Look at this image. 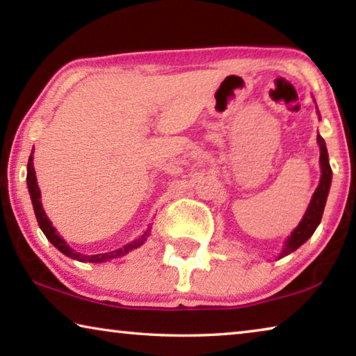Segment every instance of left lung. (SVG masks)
<instances>
[{"mask_svg": "<svg viewBox=\"0 0 356 356\" xmlns=\"http://www.w3.org/2000/svg\"><path fill=\"white\" fill-rule=\"evenodd\" d=\"M317 143H318V147H321V160H318L321 161V170H322L321 182H318V186L316 188L314 195H312V200L309 202L308 210L305 212L303 220L300 221V225L295 227L293 232L287 237L278 259L291 254V252L300 248V246L303 245L306 240L312 236V234H314L317 226L321 225L325 202H327L330 185H331V166L328 161L327 146H325V141L321 135H317Z\"/></svg>", "mask_w": 356, "mask_h": 356, "instance_id": "8db88e82", "label": "left lung"}]
</instances>
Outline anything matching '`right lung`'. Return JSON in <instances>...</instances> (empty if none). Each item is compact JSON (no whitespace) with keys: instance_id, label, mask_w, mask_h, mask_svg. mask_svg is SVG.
<instances>
[{"instance_id":"obj_1","label":"right lung","mask_w":356,"mask_h":356,"mask_svg":"<svg viewBox=\"0 0 356 356\" xmlns=\"http://www.w3.org/2000/svg\"><path fill=\"white\" fill-rule=\"evenodd\" d=\"M33 154L29 155V160H28V174H26V184H28V190H29V196H31V202H33V209H34V213H35V218H38L39 226L42 229V232L45 234V237L50 240V242L56 246V248L63 252V254L69 256L72 259H76V261L80 262H94V264H99V262H106L110 261V259H116L120 256H125L127 252H130L131 250L138 248V246H141L144 243V240H146L147 234L150 231V227H147V231L143 234L140 238L134 240L131 243H127L122 248L119 250H114L110 252H104V254H92V256H86V254H81V252H76L75 250H72L70 246L65 243V240L59 236L56 232V229L53 227L51 221L48 220V216L45 215V210L42 207V202H40V190H39V185H38V180H35V171H34V165H33Z\"/></svg>"}]
</instances>
